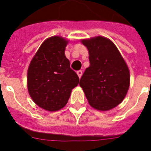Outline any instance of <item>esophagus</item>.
Segmentation results:
<instances>
[{
  "mask_svg": "<svg viewBox=\"0 0 151 151\" xmlns=\"http://www.w3.org/2000/svg\"><path fill=\"white\" fill-rule=\"evenodd\" d=\"M77 74H78V75L79 78H81V76H82V70L77 71Z\"/></svg>",
  "mask_w": 151,
  "mask_h": 151,
  "instance_id": "1",
  "label": "esophagus"
}]
</instances>
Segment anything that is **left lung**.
<instances>
[{
	"instance_id": "1",
	"label": "left lung",
	"mask_w": 151,
	"mask_h": 151,
	"mask_svg": "<svg viewBox=\"0 0 151 151\" xmlns=\"http://www.w3.org/2000/svg\"><path fill=\"white\" fill-rule=\"evenodd\" d=\"M90 66L79 85L92 108L107 111L122 103L130 85V72L114 42L103 36L81 39Z\"/></svg>"
}]
</instances>
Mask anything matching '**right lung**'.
I'll list each match as a JSON object with an SVG mask.
<instances>
[{"instance_id":"obj_1","label":"right lung","mask_w":151,"mask_h":151,"mask_svg":"<svg viewBox=\"0 0 151 151\" xmlns=\"http://www.w3.org/2000/svg\"><path fill=\"white\" fill-rule=\"evenodd\" d=\"M69 40L60 36L48 37L41 44L29 63L27 88L34 103L55 112L66 105L72 89L79 84L77 73L65 55Z\"/></svg>"}]
</instances>
